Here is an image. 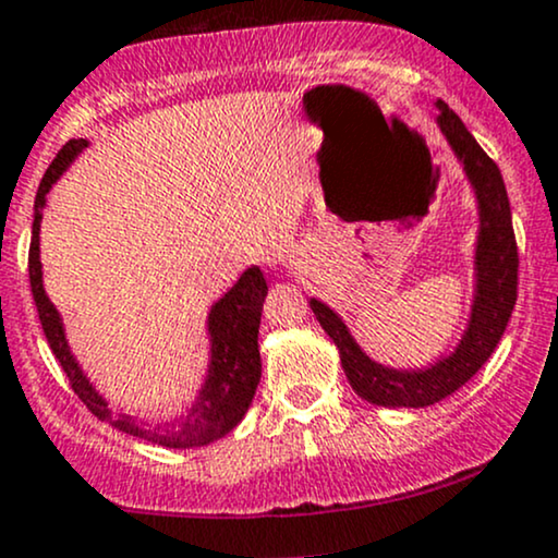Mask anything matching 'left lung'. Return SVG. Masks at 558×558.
I'll return each mask as SVG.
<instances>
[{
    "label": "left lung",
    "mask_w": 558,
    "mask_h": 558,
    "mask_svg": "<svg viewBox=\"0 0 558 558\" xmlns=\"http://www.w3.org/2000/svg\"><path fill=\"white\" fill-rule=\"evenodd\" d=\"M438 125L448 144L464 162L466 175L477 191L480 202V243H477V299L472 306L470 328L451 356L440 360L430 369L399 373L362 354L360 345L349 336L336 312L323 301L312 299L310 306L319 325L341 351L343 373L356 393L377 407H430L459 390L472 375L488 362L501 341L511 310L517 304L520 286V252H517L511 207L506 196L501 170L485 155L483 146L466 131L457 112L438 99Z\"/></svg>",
    "instance_id": "obj_1"
}]
</instances>
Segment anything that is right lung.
Instances as JSON below:
<instances>
[{
	"mask_svg": "<svg viewBox=\"0 0 558 558\" xmlns=\"http://www.w3.org/2000/svg\"><path fill=\"white\" fill-rule=\"evenodd\" d=\"M86 138H70L57 157L44 172L41 183L36 191L34 204V235H31L28 248V278H31V293H34L38 319H41L44 336H47L49 349L60 362L62 373L68 375L70 388L75 396L86 403L88 412L99 417L107 425L118 427L128 435L149 440V444H159L168 448H194L207 446L213 440L222 438L233 430L235 425L246 414L248 403H252L254 393H257L259 377H262V362H259V317H262V301L267 296V283L262 278L259 267H248L241 275V280L213 306L209 315V332H213V364H209L207 386L202 388L194 407L181 420L168 422V425H146L138 417L131 414L112 412L107 409V401L101 399L96 390L88 386L83 377L81 367L70 356L65 332H62L60 315H57L54 304L47 299L41 286V262H38V222H41V207L44 196L52 189V183L62 175V170L73 162V157L86 146Z\"/></svg>",
	"mask_w": 558,
	"mask_h": 558,
	"instance_id": "obj_1",
	"label": "right lung"
}]
</instances>
